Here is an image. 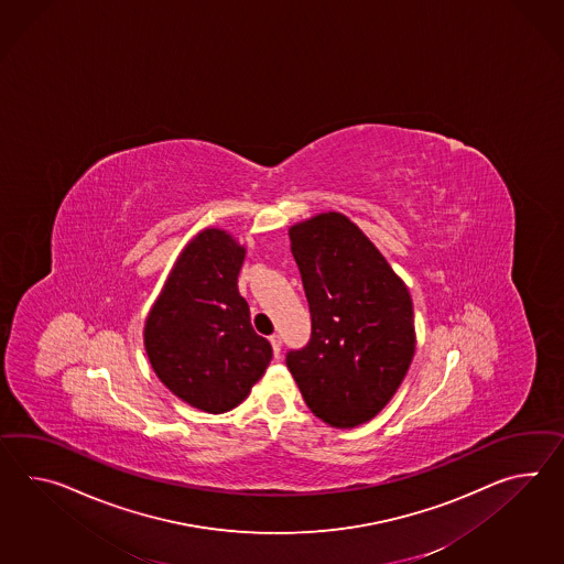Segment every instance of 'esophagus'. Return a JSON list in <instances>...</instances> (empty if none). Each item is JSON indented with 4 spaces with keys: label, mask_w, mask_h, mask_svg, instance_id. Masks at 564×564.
<instances>
[{
    "label": "esophagus",
    "mask_w": 564,
    "mask_h": 564,
    "mask_svg": "<svg viewBox=\"0 0 564 564\" xmlns=\"http://www.w3.org/2000/svg\"><path fill=\"white\" fill-rule=\"evenodd\" d=\"M269 340H271V346H273V352H275V357H279V355H281V346H283L281 336H279V334H273Z\"/></svg>",
    "instance_id": "esophagus-1"
}]
</instances>
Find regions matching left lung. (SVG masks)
<instances>
[{"label": "left lung", "instance_id": "1", "mask_svg": "<svg viewBox=\"0 0 564 564\" xmlns=\"http://www.w3.org/2000/svg\"><path fill=\"white\" fill-rule=\"evenodd\" d=\"M289 238L312 314V338L289 350V371L319 420L360 426L395 395L412 365L410 291L338 212L291 226Z\"/></svg>", "mask_w": 564, "mask_h": 564}]
</instances>
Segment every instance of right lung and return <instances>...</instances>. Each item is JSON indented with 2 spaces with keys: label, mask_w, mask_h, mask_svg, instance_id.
Listing matches in <instances>:
<instances>
[{
  "label": "right lung",
  "mask_w": 564,
  "mask_h": 564,
  "mask_svg": "<svg viewBox=\"0 0 564 564\" xmlns=\"http://www.w3.org/2000/svg\"><path fill=\"white\" fill-rule=\"evenodd\" d=\"M245 252L220 228L197 234L144 324V348L156 377L202 412H230L242 403L273 358L238 293Z\"/></svg>",
  "instance_id": "obj_1"
}]
</instances>
